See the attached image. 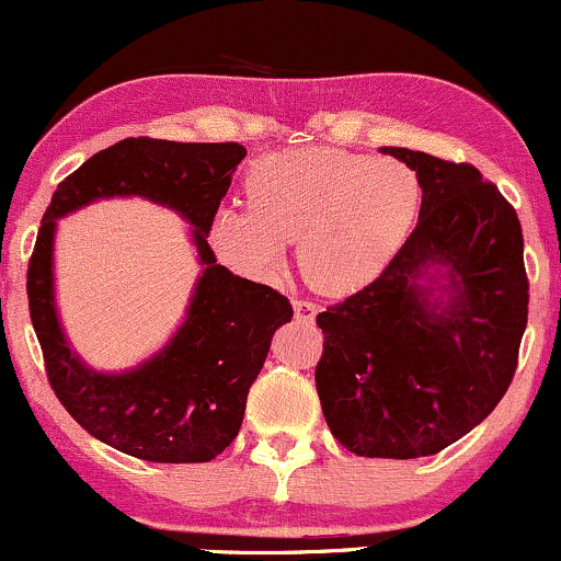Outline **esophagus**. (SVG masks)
Listing matches in <instances>:
<instances>
[{
	"label": "esophagus",
	"mask_w": 561,
	"mask_h": 561,
	"mask_svg": "<svg viewBox=\"0 0 561 561\" xmlns=\"http://www.w3.org/2000/svg\"><path fill=\"white\" fill-rule=\"evenodd\" d=\"M293 308H295V319L306 321V324H311V321L317 319V313H319L317 302L306 300V298H295L293 300Z\"/></svg>",
	"instance_id": "34e87169"
}]
</instances>
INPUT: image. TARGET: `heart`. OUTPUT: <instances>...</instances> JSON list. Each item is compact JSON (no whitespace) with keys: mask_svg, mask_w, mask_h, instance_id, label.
I'll use <instances>...</instances> for the list:
<instances>
[{"mask_svg":"<svg viewBox=\"0 0 561 561\" xmlns=\"http://www.w3.org/2000/svg\"><path fill=\"white\" fill-rule=\"evenodd\" d=\"M248 205L221 208L214 240L242 272L268 276L298 240L300 272L324 293L369 285L396 259L420 214V176L401 160L340 147H298L255 160Z\"/></svg>","mask_w":561,"mask_h":561,"instance_id":"obj_1","label":"heart"}]
</instances>
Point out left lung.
Masks as SVG:
<instances>
[{
	"instance_id": "obj_1",
	"label": "left lung",
	"mask_w": 561,
	"mask_h": 561,
	"mask_svg": "<svg viewBox=\"0 0 561 561\" xmlns=\"http://www.w3.org/2000/svg\"><path fill=\"white\" fill-rule=\"evenodd\" d=\"M416 171L420 221L371 285L317 317V392L332 435L366 459L448 448L499 405L527 327L523 227L472 163L390 147ZM449 268L455 300L437 312L415 279Z\"/></svg>"
}]
</instances>
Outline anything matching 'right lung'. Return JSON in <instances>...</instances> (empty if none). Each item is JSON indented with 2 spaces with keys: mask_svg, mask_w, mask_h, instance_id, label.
<instances>
[{
  "mask_svg": "<svg viewBox=\"0 0 561 561\" xmlns=\"http://www.w3.org/2000/svg\"><path fill=\"white\" fill-rule=\"evenodd\" d=\"M237 141L124 139L57 184L25 274L28 311L49 388L96 440L141 461L203 465L240 433L250 385L276 327L293 319L282 293L218 266L208 234L240 160ZM141 194L179 209L196 227L206 272L178 337L128 376H96L65 345L51 306L54 218L96 196Z\"/></svg>",
  "mask_w": 561,
  "mask_h": 561,
  "instance_id": "add662e5",
  "label": "right lung"
}]
</instances>
